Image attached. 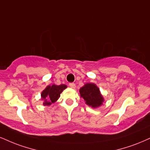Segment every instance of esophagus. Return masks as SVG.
Returning a JSON list of instances; mask_svg holds the SVG:
<instances>
[{"label":"esophagus","instance_id":"34e87169","mask_svg":"<svg viewBox=\"0 0 150 150\" xmlns=\"http://www.w3.org/2000/svg\"><path fill=\"white\" fill-rule=\"evenodd\" d=\"M69 86H70L71 88H73V89H75V84H74V83H70Z\"/></svg>","mask_w":150,"mask_h":150}]
</instances>
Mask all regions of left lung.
Here are the masks:
<instances>
[{"instance_id":"obj_1","label":"left lung","mask_w":150,"mask_h":150,"mask_svg":"<svg viewBox=\"0 0 150 150\" xmlns=\"http://www.w3.org/2000/svg\"><path fill=\"white\" fill-rule=\"evenodd\" d=\"M80 96L85 103L92 108H97L102 105L104 98L99 88L94 83H86L80 89Z\"/></svg>"}]
</instances>
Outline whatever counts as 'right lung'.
Segmentation results:
<instances>
[{
  "instance_id": "obj_1",
  "label": "right lung",
  "mask_w": 150,
  "mask_h": 150,
  "mask_svg": "<svg viewBox=\"0 0 150 150\" xmlns=\"http://www.w3.org/2000/svg\"><path fill=\"white\" fill-rule=\"evenodd\" d=\"M67 88L66 84H52L46 86L41 93V99L43 100L44 105H50L55 103L60 97V94L64 90Z\"/></svg>"
}]
</instances>
